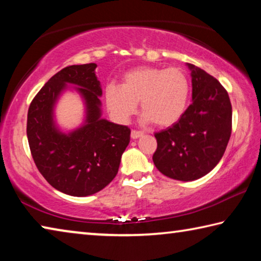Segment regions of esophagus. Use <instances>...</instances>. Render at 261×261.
<instances>
[{
	"label": "esophagus",
	"instance_id": "34e87169",
	"mask_svg": "<svg viewBox=\"0 0 261 261\" xmlns=\"http://www.w3.org/2000/svg\"><path fill=\"white\" fill-rule=\"evenodd\" d=\"M143 135H144L143 132L138 131V130H132V131H131V138H132V139L139 138V137H141Z\"/></svg>",
	"mask_w": 261,
	"mask_h": 261
}]
</instances>
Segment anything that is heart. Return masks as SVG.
Wrapping results in <instances>:
<instances>
[{
	"label": "heart",
	"mask_w": 261,
	"mask_h": 261,
	"mask_svg": "<svg viewBox=\"0 0 261 261\" xmlns=\"http://www.w3.org/2000/svg\"><path fill=\"white\" fill-rule=\"evenodd\" d=\"M189 95V79L180 68H135L123 74L121 86L112 83L105 88L106 105L115 120L129 121L140 101L143 121L160 127L180 120Z\"/></svg>",
	"instance_id": "1"
}]
</instances>
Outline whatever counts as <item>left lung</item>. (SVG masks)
<instances>
[{"mask_svg": "<svg viewBox=\"0 0 261 261\" xmlns=\"http://www.w3.org/2000/svg\"><path fill=\"white\" fill-rule=\"evenodd\" d=\"M192 77V102L183 116L155 132L153 162L167 177L194 180L208 174L226 151L231 135L232 110L228 92L218 79L188 63Z\"/></svg>", "mask_w": 261, "mask_h": 261, "instance_id": "left-lung-1", "label": "left lung"}]
</instances>
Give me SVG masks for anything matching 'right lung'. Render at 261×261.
<instances>
[{"label": "right lung", "instance_id": "add662e5", "mask_svg": "<svg viewBox=\"0 0 261 261\" xmlns=\"http://www.w3.org/2000/svg\"><path fill=\"white\" fill-rule=\"evenodd\" d=\"M95 63L70 65L55 73L30 105L28 134L35 166L53 188L69 196L99 192L117 175L131 130L101 118L102 94ZM73 83L87 105L86 124L67 135L57 129L54 106L58 95Z\"/></svg>", "mask_w": 261, "mask_h": 261}]
</instances>
